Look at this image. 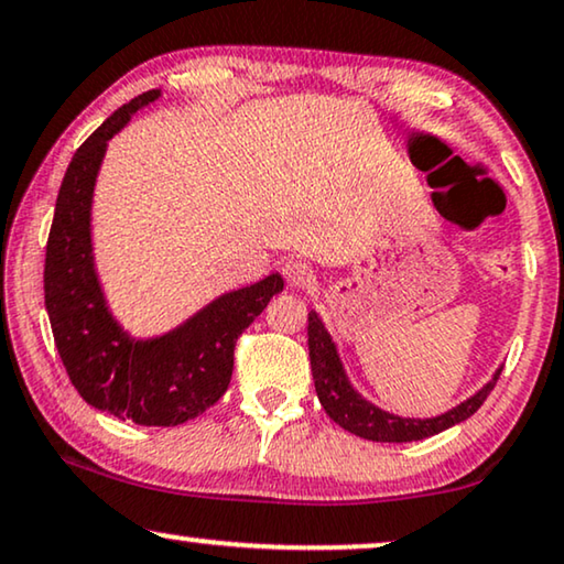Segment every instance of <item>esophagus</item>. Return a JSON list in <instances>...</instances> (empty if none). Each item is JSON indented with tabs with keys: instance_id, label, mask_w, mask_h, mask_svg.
Instances as JSON below:
<instances>
[{
	"instance_id": "34e87169",
	"label": "esophagus",
	"mask_w": 564,
	"mask_h": 564,
	"mask_svg": "<svg viewBox=\"0 0 564 564\" xmlns=\"http://www.w3.org/2000/svg\"><path fill=\"white\" fill-rule=\"evenodd\" d=\"M283 275H285V281H289L291 285H308L314 281V271H312V265L308 263H304V260H289V263L283 265Z\"/></svg>"
}]
</instances>
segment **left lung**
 Returning a JSON list of instances; mask_svg holds the SVG:
<instances>
[{
    "mask_svg": "<svg viewBox=\"0 0 564 564\" xmlns=\"http://www.w3.org/2000/svg\"><path fill=\"white\" fill-rule=\"evenodd\" d=\"M308 360H312V376L314 388L319 395V403L327 411L332 422L343 426L350 434H358L362 440L370 442H419L426 437H434L449 426H455L465 419H470L475 411L482 406L488 393L494 391L498 376L503 368L494 372L480 391H475L470 399L459 401L440 416L430 419H414V416H399L391 411L376 406V403L365 399V395L352 386L350 376H347L345 362L339 358L337 343L332 339L329 329L324 327L322 316L316 312H308Z\"/></svg>",
    "mask_w": 564,
    "mask_h": 564,
    "instance_id": "obj_1",
    "label": "left lung"
}]
</instances>
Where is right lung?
<instances>
[{"mask_svg": "<svg viewBox=\"0 0 564 564\" xmlns=\"http://www.w3.org/2000/svg\"><path fill=\"white\" fill-rule=\"evenodd\" d=\"M161 89L134 97L76 150L45 250V308L70 383L89 406L140 426H178L227 391L235 343L283 291L281 273L225 291L163 335L134 337L109 308L91 237V204L109 140Z\"/></svg>", "mask_w": 564, "mask_h": 564, "instance_id": "obj_1", "label": "right lung"}]
</instances>
